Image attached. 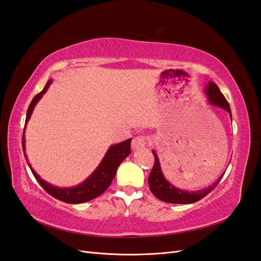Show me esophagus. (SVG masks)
<instances>
[{
	"mask_svg": "<svg viewBox=\"0 0 261 261\" xmlns=\"http://www.w3.org/2000/svg\"><path fill=\"white\" fill-rule=\"evenodd\" d=\"M148 141H149V138L144 136V135L136 136L132 141V148L134 150H139L141 148L146 147V145L148 144Z\"/></svg>",
	"mask_w": 261,
	"mask_h": 261,
	"instance_id": "34e87169",
	"label": "esophagus"
}]
</instances>
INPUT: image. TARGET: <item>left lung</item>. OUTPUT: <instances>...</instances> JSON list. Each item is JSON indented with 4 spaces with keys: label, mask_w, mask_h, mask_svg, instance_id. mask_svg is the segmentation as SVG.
I'll list each match as a JSON object with an SVG mask.
<instances>
[{
    "label": "left lung",
    "mask_w": 261,
    "mask_h": 261,
    "mask_svg": "<svg viewBox=\"0 0 261 261\" xmlns=\"http://www.w3.org/2000/svg\"><path fill=\"white\" fill-rule=\"evenodd\" d=\"M204 91H206L208 100L212 106H217L219 108L224 109L225 111L230 113V116L232 117L230 105H228L225 97L223 96L222 92L220 91L219 87L215 83L209 82ZM152 153L154 155V164L148 178L149 187H150V191H151V193L156 197L158 199L165 202L185 204V203H193V202L198 201L202 199L203 197H206L211 191H213L223 176L222 174L218 178L217 181H215V183L210 185L209 187L201 189V191L187 192V191H184V189L174 187L172 184H170L167 179H165L163 173L161 171L159 159H158V155L154 150H152Z\"/></svg>",
    "instance_id": "obj_1"
}]
</instances>
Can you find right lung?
Instances as JSON below:
<instances>
[{
	"label": "right lung",
	"mask_w": 261,
	"mask_h": 261,
	"mask_svg": "<svg viewBox=\"0 0 261 261\" xmlns=\"http://www.w3.org/2000/svg\"><path fill=\"white\" fill-rule=\"evenodd\" d=\"M51 83L52 81H49L46 83L42 91L36 94L33 101L30 102L29 108L27 110L26 123L29 121L31 113H33L37 102L41 99V97L45 93V91L48 90ZM130 141L132 139L129 138L127 140L123 141V143L110 147L105 158L102 159L101 163L98 165V168L94 170L92 174L86 180H84L82 184L74 187L60 188L46 183V181L39 176L35 172V170L31 168L29 162H28V165L31 172H33L34 176L38 180V183L42 186V188L46 193L50 194L52 197H54V198L67 203H82V202H86V201L97 198L98 196L103 194L109 188V186L111 185L112 180L116 174V170L118 168V165H120L125 158L130 153ZM22 150H23V154H25V130H23V134H22ZM25 158L27 160L26 154H25Z\"/></svg>",
	"instance_id": "obj_1"
}]
</instances>
